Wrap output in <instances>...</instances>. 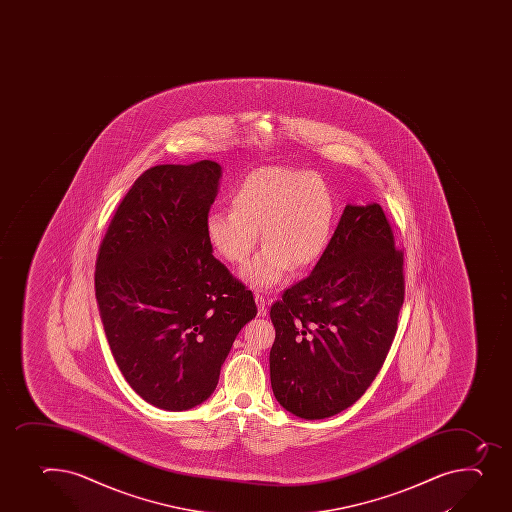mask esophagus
Segmentation results:
<instances>
[{"instance_id": "1", "label": "esophagus", "mask_w": 512, "mask_h": 512, "mask_svg": "<svg viewBox=\"0 0 512 512\" xmlns=\"http://www.w3.org/2000/svg\"><path fill=\"white\" fill-rule=\"evenodd\" d=\"M255 302H257V307H259L260 317H265L267 315V302H265L264 297L260 294H255Z\"/></svg>"}]
</instances>
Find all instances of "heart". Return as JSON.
I'll use <instances>...</instances> for the list:
<instances>
[{
  "instance_id": "1",
  "label": "heart",
  "mask_w": 512,
  "mask_h": 512,
  "mask_svg": "<svg viewBox=\"0 0 512 512\" xmlns=\"http://www.w3.org/2000/svg\"><path fill=\"white\" fill-rule=\"evenodd\" d=\"M335 202L317 173L287 167H260L233 188L232 207L205 218L210 247L230 264H242L259 243L264 248L242 270L253 289H272L292 267L315 264L329 243Z\"/></svg>"
}]
</instances>
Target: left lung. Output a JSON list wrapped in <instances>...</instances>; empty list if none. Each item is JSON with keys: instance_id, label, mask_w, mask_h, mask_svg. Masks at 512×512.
I'll return each mask as SVG.
<instances>
[{"instance_id": "left-lung-1", "label": "left lung", "mask_w": 512, "mask_h": 512, "mask_svg": "<svg viewBox=\"0 0 512 512\" xmlns=\"http://www.w3.org/2000/svg\"><path fill=\"white\" fill-rule=\"evenodd\" d=\"M404 290V253L382 207L347 205L312 274L270 309L279 404L307 420L355 404L389 354Z\"/></svg>"}]
</instances>
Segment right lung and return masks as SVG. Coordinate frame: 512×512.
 Wrapping results in <instances>:
<instances>
[{
    "label": "right lung",
    "mask_w": 512,
    "mask_h": 512,
    "mask_svg": "<svg viewBox=\"0 0 512 512\" xmlns=\"http://www.w3.org/2000/svg\"><path fill=\"white\" fill-rule=\"evenodd\" d=\"M222 167L142 173L98 250L95 295L113 357L148 404L188 410L213 394L233 340L257 315L250 290L213 257L205 218Z\"/></svg>",
    "instance_id": "obj_1"
}]
</instances>
